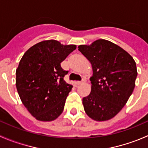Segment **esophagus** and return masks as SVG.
Segmentation results:
<instances>
[{
	"instance_id": "esophagus-1",
	"label": "esophagus",
	"mask_w": 148,
	"mask_h": 148,
	"mask_svg": "<svg viewBox=\"0 0 148 148\" xmlns=\"http://www.w3.org/2000/svg\"><path fill=\"white\" fill-rule=\"evenodd\" d=\"M84 84V82H77V85H81V84Z\"/></svg>"
}]
</instances>
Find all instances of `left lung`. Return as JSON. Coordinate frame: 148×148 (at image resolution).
<instances>
[{
  "label": "left lung",
  "instance_id": "1",
  "mask_svg": "<svg viewBox=\"0 0 148 148\" xmlns=\"http://www.w3.org/2000/svg\"><path fill=\"white\" fill-rule=\"evenodd\" d=\"M78 49L92 64L91 92L83 98L86 114L95 121L113 118L132 95L138 71L133 58L117 44L98 39Z\"/></svg>",
  "mask_w": 148,
  "mask_h": 148
}]
</instances>
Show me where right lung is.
<instances>
[{
  "mask_svg": "<svg viewBox=\"0 0 148 148\" xmlns=\"http://www.w3.org/2000/svg\"><path fill=\"white\" fill-rule=\"evenodd\" d=\"M74 44L46 40L28 49L16 69V85L22 103L37 120L50 122L60 116L72 86L64 80L61 67Z\"/></svg>",
  "mask_w": 148,
  "mask_h": 148,
  "instance_id": "obj_1",
  "label": "right lung"
}]
</instances>
